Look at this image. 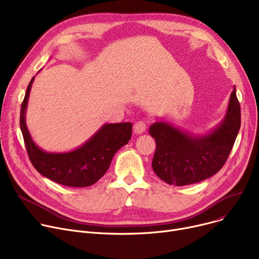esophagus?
Wrapping results in <instances>:
<instances>
[{"label":"esophagus","instance_id":"34e87169","mask_svg":"<svg viewBox=\"0 0 259 259\" xmlns=\"http://www.w3.org/2000/svg\"><path fill=\"white\" fill-rule=\"evenodd\" d=\"M147 125L144 120H139L134 124V132L137 134H142L146 131Z\"/></svg>","mask_w":259,"mask_h":259}]
</instances>
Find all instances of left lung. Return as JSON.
I'll use <instances>...</instances> for the list:
<instances>
[{
  "label": "left lung",
  "mask_w": 259,
  "mask_h": 259,
  "mask_svg": "<svg viewBox=\"0 0 259 259\" xmlns=\"http://www.w3.org/2000/svg\"><path fill=\"white\" fill-rule=\"evenodd\" d=\"M240 129V106L234 87L224 119L213 130L196 135L155 121L149 133L155 139L152 168L169 185L187 186L199 183L219 172L233 148Z\"/></svg>",
  "instance_id": "1"
}]
</instances>
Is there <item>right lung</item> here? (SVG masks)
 Listing matches in <instances>:
<instances>
[{"label":"right lung","instance_id":"obj_1","mask_svg":"<svg viewBox=\"0 0 259 259\" xmlns=\"http://www.w3.org/2000/svg\"><path fill=\"white\" fill-rule=\"evenodd\" d=\"M34 76L27 87L20 116V127L31 164L38 173L60 185L88 187L95 184L109 169L118 149L130 141L132 124H105L72 151L46 152L34 144L26 125V108Z\"/></svg>","mask_w":259,"mask_h":259}]
</instances>
